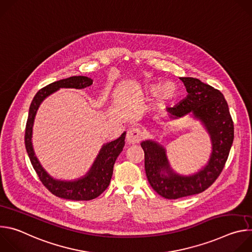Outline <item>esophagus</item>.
I'll use <instances>...</instances> for the list:
<instances>
[{
    "instance_id": "esophagus-1",
    "label": "esophagus",
    "mask_w": 252,
    "mask_h": 252,
    "mask_svg": "<svg viewBox=\"0 0 252 252\" xmlns=\"http://www.w3.org/2000/svg\"><path fill=\"white\" fill-rule=\"evenodd\" d=\"M142 138V133L139 129L137 128H130L128 129L126 133V142L128 145H135V143H138Z\"/></svg>"
}]
</instances>
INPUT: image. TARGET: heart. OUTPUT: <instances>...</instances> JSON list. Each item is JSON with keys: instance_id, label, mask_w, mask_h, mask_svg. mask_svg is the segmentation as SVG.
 <instances>
[{"instance_id": "b5f03b06", "label": "heart", "mask_w": 252, "mask_h": 252, "mask_svg": "<svg viewBox=\"0 0 252 252\" xmlns=\"http://www.w3.org/2000/svg\"><path fill=\"white\" fill-rule=\"evenodd\" d=\"M167 86H168V84L162 85V86H160V87L157 90V95H158V99L161 100V101H164V100L168 99V98L171 96L170 94H165V88H166ZM151 89H152V90H155V86H152Z\"/></svg>"}]
</instances>
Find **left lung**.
Returning a JSON list of instances; mask_svg holds the SVG:
<instances>
[{"label":"left lung","instance_id":"left-lung-1","mask_svg":"<svg viewBox=\"0 0 252 252\" xmlns=\"http://www.w3.org/2000/svg\"><path fill=\"white\" fill-rule=\"evenodd\" d=\"M179 80L184 83L188 95L173 107H167L166 121L184 117L198 121L210 137L211 154L200 169L186 175L170 166L161 142L155 139L141 141L148 181L159 195L167 199L197 194L208 189L222 171L234 137L233 122L223 94L198 79Z\"/></svg>","mask_w":252,"mask_h":252}]
</instances>
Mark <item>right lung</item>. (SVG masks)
Here are the masks:
<instances>
[{"mask_svg":"<svg viewBox=\"0 0 252 252\" xmlns=\"http://www.w3.org/2000/svg\"><path fill=\"white\" fill-rule=\"evenodd\" d=\"M92 84L93 80L85 76H74L57 81L43 88L35 94L30 105L25 133L26 150L32 165L39 175L43 185L53 194L61 198L70 200H91L100 195L110 186L114 171V164L125 147L126 131H124L117 139L103 143L89 171L84 176L74 179V181H62V179L53 177L43 167L37 156H35L32 148V137L34 118L40 104L46 97L56 93L60 89L64 88L82 90L90 87Z\"/></svg>","mask_w":252,"mask_h":252,"instance_id":"obj_1","label":"right lung"}]
</instances>
